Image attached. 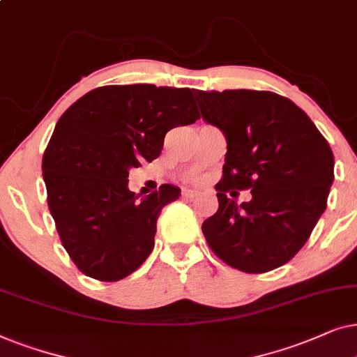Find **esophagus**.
I'll return each instance as SVG.
<instances>
[{
    "instance_id": "esophagus-1",
    "label": "esophagus",
    "mask_w": 357,
    "mask_h": 357,
    "mask_svg": "<svg viewBox=\"0 0 357 357\" xmlns=\"http://www.w3.org/2000/svg\"><path fill=\"white\" fill-rule=\"evenodd\" d=\"M197 191H194V189H183V197H186V199H192V197H196L197 196Z\"/></svg>"
}]
</instances>
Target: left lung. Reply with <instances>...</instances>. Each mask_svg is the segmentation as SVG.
Masks as SVG:
<instances>
[{
	"mask_svg": "<svg viewBox=\"0 0 357 357\" xmlns=\"http://www.w3.org/2000/svg\"><path fill=\"white\" fill-rule=\"evenodd\" d=\"M202 119L227 140L218 211L202 234L218 258L243 273L286 264L307 243L335 179V158L310 117L271 91H194ZM252 189L238 204L236 190ZM230 192L231 195L227 196Z\"/></svg>",
	"mask_w": 357,
	"mask_h": 357,
	"instance_id": "obj_1",
	"label": "left lung"
}]
</instances>
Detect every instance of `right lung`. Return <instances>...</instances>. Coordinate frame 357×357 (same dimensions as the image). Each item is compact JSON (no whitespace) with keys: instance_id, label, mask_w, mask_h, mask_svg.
<instances>
[{"instance_id":"right-lung-1","label":"right lung","mask_w":357,"mask_h":357,"mask_svg":"<svg viewBox=\"0 0 357 357\" xmlns=\"http://www.w3.org/2000/svg\"><path fill=\"white\" fill-rule=\"evenodd\" d=\"M197 119L191 89L155 84L96 88L59 119L42 176L61 245L83 274L119 281L149 258L161 208L181 189L163 184L139 199L129 171L158 158L166 132Z\"/></svg>"}]
</instances>
